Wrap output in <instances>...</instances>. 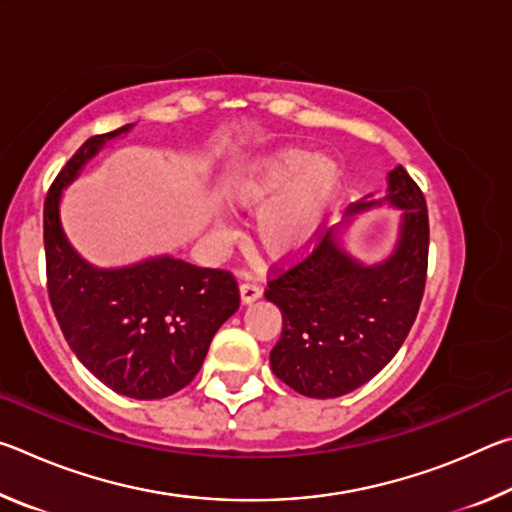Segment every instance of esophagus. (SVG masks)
<instances>
[{"mask_svg":"<svg viewBox=\"0 0 512 512\" xmlns=\"http://www.w3.org/2000/svg\"><path fill=\"white\" fill-rule=\"evenodd\" d=\"M239 291H241V300L250 305V302H255L262 298V287H259L257 282H241L239 284Z\"/></svg>","mask_w":512,"mask_h":512,"instance_id":"34e87169","label":"esophagus"}]
</instances>
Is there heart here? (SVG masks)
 <instances>
[{
	"label": "heart",
	"instance_id": "obj_1",
	"mask_svg": "<svg viewBox=\"0 0 512 512\" xmlns=\"http://www.w3.org/2000/svg\"><path fill=\"white\" fill-rule=\"evenodd\" d=\"M341 167L329 155L280 151L239 171L225 198L239 210H259L255 241L275 259L300 257L318 239L341 189ZM214 237L228 239L230 228L212 225Z\"/></svg>",
	"mask_w": 512,
	"mask_h": 512
}]
</instances>
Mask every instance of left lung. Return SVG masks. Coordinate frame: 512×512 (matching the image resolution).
<instances>
[{"label": "left lung", "mask_w": 512, "mask_h": 512, "mask_svg": "<svg viewBox=\"0 0 512 512\" xmlns=\"http://www.w3.org/2000/svg\"><path fill=\"white\" fill-rule=\"evenodd\" d=\"M384 204L401 210L396 246L379 263H363L344 246V235L361 211ZM427 253V203L400 164L388 171L386 196L352 203L305 259L268 282L264 296L282 311V334L271 350L275 377L316 400L348 395L375 377L418 316Z\"/></svg>", "instance_id": "1"}]
</instances>
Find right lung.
Segmentation results:
<instances>
[{"instance_id":"obj_1","label":"right lung","mask_w":512,"mask_h":512,"mask_svg":"<svg viewBox=\"0 0 512 512\" xmlns=\"http://www.w3.org/2000/svg\"><path fill=\"white\" fill-rule=\"evenodd\" d=\"M133 126L90 137L51 185L45 201L47 287L76 359L110 391L160 400L201 370L214 334L239 309V287L228 271L173 255L103 268L72 246L60 219L63 189Z\"/></svg>"}]
</instances>
